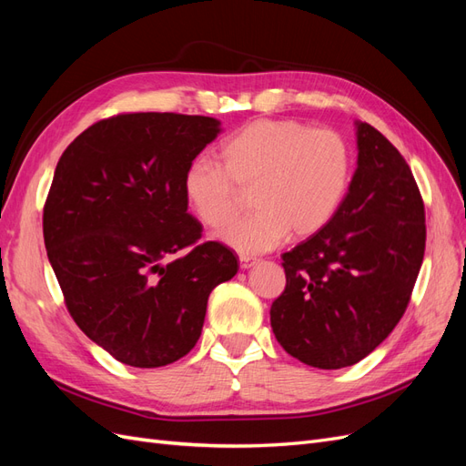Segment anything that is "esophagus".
Returning <instances> with one entry per match:
<instances>
[{"label": "esophagus", "mask_w": 466, "mask_h": 466, "mask_svg": "<svg viewBox=\"0 0 466 466\" xmlns=\"http://www.w3.org/2000/svg\"><path fill=\"white\" fill-rule=\"evenodd\" d=\"M238 264H241L243 270H248V268H252V266L257 264V260H255V258H247V257H241V258H238Z\"/></svg>", "instance_id": "obj_1"}]
</instances>
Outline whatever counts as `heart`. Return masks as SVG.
Returning a JSON list of instances; mask_svg holds the SVG:
<instances>
[{
	"instance_id": "heart-1",
	"label": "heart",
	"mask_w": 466,
	"mask_h": 466,
	"mask_svg": "<svg viewBox=\"0 0 466 466\" xmlns=\"http://www.w3.org/2000/svg\"><path fill=\"white\" fill-rule=\"evenodd\" d=\"M219 165L188 163L182 194L208 228H223L238 209V190L250 188L245 219L218 237L241 255H260L295 237L320 231L340 206L350 178V147L334 130L298 120H255L218 149Z\"/></svg>"
}]
</instances>
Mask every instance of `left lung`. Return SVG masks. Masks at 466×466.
Segmentation results:
<instances>
[{
	"mask_svg": "<svg viewBox=\"0 0 466 466\" xmlns=\"http://www.w3.org/2000/svg\"><path fill=\"white\" fill-rule=\"evenodd\" d=\"M358 167L320 231L286 252L270 324L289 356L319 370L361 361L406 311L424 260L426 214L410 167L356 122Z\"/></svg>",
	"mask_w": 466,
	"mask_h": 466,
	"instance_id": "obj_1",
	"label": "left lung"
}]
</instances>
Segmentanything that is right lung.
<instances>
[{
	"label": "right lung",
	"instance_id": "1",
	"mask_svg": "<svg viewBox=\"0 0 466 466\" xmlns=\"http://www.w3.org/2000/svg\"><path fill=\"white\" fill-rule=\"evenodd\" d=\"M219 132L209 116L118 115L79 134L56 165L42 218L52 270L77 327L132 368L187 356L211 289L238 270L228 247L198 243L182 194L188 163Z\"/></svg>",
	"mask_w": 466,
	"mask_h": 466
}]
</instances>
